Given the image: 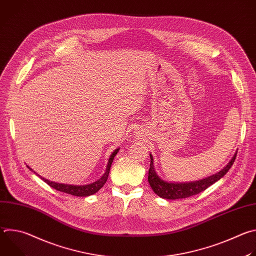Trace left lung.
I'll return each mask as SVG.
<instances>
[{"instance_id": "left-lung-1", "label": "left lung", "mask_w": 256, "mask_h": 256, "mask_svg": "<svg viewBox=\"0 0 256 256\" xmlns=\"http://www.w3.org/2000/svg\"><path fill=\"white\" fill-rule=\"evenodd\" d=\"M237 156V152L235 153L234 157L231 159V161L224 167L220 172H218L212 176H208L206 178L198 180V181H190V182H167L163 179H161L154 168V160L153 156L150 154L151 163H150V169H149V176L148 181L154 190V192L159 196L162 198L166 200H178V198H190L192 196L198 194L200 192L206 190L208 186L214 184V182L220 180L232 167L235 159Z\"/></svg>"}]
</instances>
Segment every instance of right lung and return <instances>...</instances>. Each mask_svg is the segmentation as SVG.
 <instances>
[{"mask_svg": "<svg viewBox=\"0 0 256 256\" xmlns=\"http://www.w3.org/2000/svg\"><path fill=\"white\" fill-rule=\"evenodd\" d=\"M118 149H116L112 155H110V158H109L108 160V164L106 166V171L105 173L102 175V177L100 179H98L97 181L93 182V184H85V186H72V184H58V182H54V181H50L48 179H46L44 177H42L40 175H38L46 184H48L50 188L58 190V192H64V194H72V196H92L94 194H96L104 184L105 182L108 178V175H109V171H110V167H112V164L114 162V159L116 157V155L118 154ZM31 171H33L29 166H27ZM34 172V171H33ZM35 173V172H34ZM36 175H38V173H35Z\"/></svg>", "mask_w": 256, "mask_h": 256, "instance_id": "1", "label": "right lung"}]
</instances>
